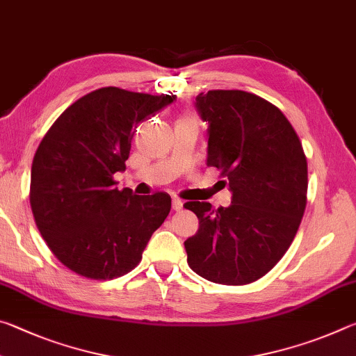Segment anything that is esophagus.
<instances>
[{
    "label": "esophagus",
    "instance_id": "esophagus-1",
    "mask_svg": "<svg viewBox=\"0 0 356 356\" xmlns=\"http://www.w3.org/2000/svg\"><path fill=\"white\" fill-rule=\"evenodd\" d=\"M182 207H184V202L180 201V200H177V197H174V200H172V210H176V212H179V210H182Z\"/></svg>",
    "mask_w": 356,
    "mask_h": 356
}]
</instances>
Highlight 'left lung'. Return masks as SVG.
<instances>
[{"label":"left lung","instance_id":"1","mask_svg":"<svg viewBox=\"0 0 356 356\" xmlns=\"http://www.w3.org/2000/svg\"><path fill=\"white\" fill-rule=\"evenodd\" d=\"M207 127V166L220 170L232 193L229 207L191 201L200 229L185 240L193 272L216 284L262 278L286 254L306 207L308 163L280 108L245 91L196 97Z\"/></svg>","mask_w":356,"mask_h":356}]
</instances>
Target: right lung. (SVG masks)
<instances>
[{
  "mask_svg": "<svg viewBox=\"0 0 356 356\" xmlns=\"http://www.w3.org/2000/svg\"><path fill=\"white\" fill-rule=\"evenodd\" d=\"M176 95L102 88L78 99L47 131L31 168L33 215L53 254L81 276L113 280L134 270L171 210L160 191L118 190L138 124Z\"/></svg>",
  "mask_w": 356,
  "mask_h": 356,
  "instance_id": "obj_1",
  "label": "right lung"
}]
</instances>
